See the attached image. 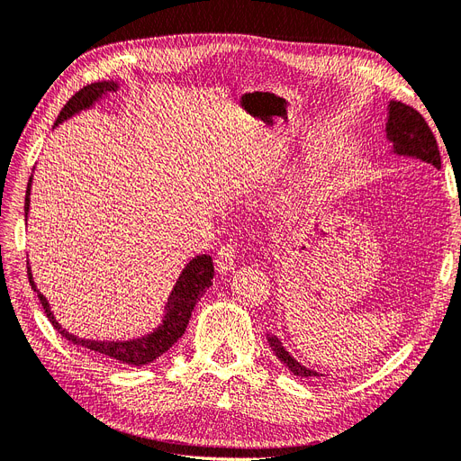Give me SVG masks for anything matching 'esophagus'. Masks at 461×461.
I'll return each instance as SVG.
<instances>
[{
    "label": "esophagus",
    "mask_w": 461,
    "mask_h": 461,
    "mask_svg": "<svg viewBox=\"0 0 461 461\" xmlns=\"http://www.w3.org/2000/svg\"><path fill=\"white\" fill-rule=\"evenodd\" d=\"M236 257H238V246L236 244H223L217 251L215 257V268L219 274H227L234 268L236 263Z\"/></svg>",
    "instance_id": "obj_1"
}]
</instances>
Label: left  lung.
<instances>
[{
	"mask_svg": "<svg viewBox=\"0 0 461 461\" xmlns=\"http://www.w3.org/2000/svg\"><path fill=\"white\" fill-rule=\"evenodd\" d=\"M385 131H388V140L393 143L395 153L416 157L423 162L433 164L435 168H440V155H438L437 140L431 132L429 124L426 122V119H423L414 107L402 104V102H392ZM268 344L272 348V352L278 356L293 371V375H297L301 378L320 376V373L306 369V366L301 365L297 359H293L289 356V352H285V348L282 346L278 337L268 339Z\"/></svg>",
	"mask_w": 461,
	"mask_h": 461,
	"instance_id": "1",
	"label": "left lung"
}]
</instances>
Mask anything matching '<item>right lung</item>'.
I'll return each mask as SVG.
<instances>
[{"label": "right lung", "instance_id": "obj_1", "mask_svg": "<svg viewBox=\"0 0 461 461\" xmlns=\"http://www.w3.org/2000/svg\"><path fill=\"white\" fill-rule=\"evenodd\" d=\"M115 88H117V85L113 81H107V83L102 81V83H92V85L83 86L62 107V112L57 119V124L66 121L73 113L81 112V109L90 107L92 102H96L100 96L105 95V92H113ZM30 183H32V177H30ZM30 183H28L26 200H24L26 215H28V210H30ZM212 278H213L212 257L210 255H196L194 259L185 267V270L181 272L174 291L170 293V299H168V304H167V314H164V320L158 325V329H155L151 335H145L141 339L126 340V342H119V340L117 342L109 340L107 342V340H85V339H79L76 335L68 333L66 329H62L59 325V321L54 320L47 299L38 289H35L33 280H32V272H30V267H28V280H30L33 291H38L40 303L45 310L49 321L52 323V327L57 329L64 339H68L69 342L77 344L81 348L90 349V352H96L98 356H107L109 359H117L121 363L138 365V366L155 361L164 352H168V349L174 346V342H177L183 337V333H185V329H187L189 318H191V312H193L196 301L212 285Z\"/></svg>", "mask_w": 461, "mask_h": 461}]
</instances>
